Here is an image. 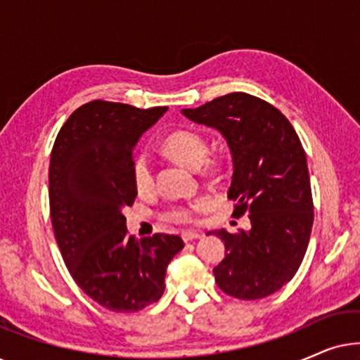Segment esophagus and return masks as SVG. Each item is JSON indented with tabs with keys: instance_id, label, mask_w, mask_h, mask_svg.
Here are the masks:
<instances>
[{
	"instance_id": "esophagus-1",
	"label": "esophagus",
	"mask_w": 360,
	"mask_h": 360,
	"mask_svg": "<svg viewBox=\"0 0 360 360\" xmlns=\"http://www.w3.org/2000/svg\"><path fill=\"white\" fill-rule=\"evenodd\" d=\"M181 239L185 240V243H190V240H195L198 239L201 233H198V231H181Z\"/></svg>"
}]
</instances>
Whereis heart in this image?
Wrapping results in <instances>:
<instances>
[{"label": "heart", "instance_id": "1", "mask_svg": "<svg viewBox=\"0 0 360 360\" xmlns=\"http://www.w3.org/2000/svg\"><path fill=\"white\" fill-rule=\"evenodd\" d=\"M164 152L167 155H170L172 159L180 162L186 167L196 169L201 167L203 174L211 175L221 170L223 167V160L216 159V157L208 155L210 146L205 136H201L200 132L190 131V129H179L170 132L169 136L164 139ZM131 179L132 185H134L136 191L139 195H149L155 190V170L152 165L150 157L146 152L137 154L132 159L131 164ZM211 203L210 196H200L191 203H175L167 206V208L160 213V218L167 221V223L174 224H186L191 223L195 219V210L203 208Z\"/></svg>", "mask_w": 360, "mask_h": 360}]
</instances>
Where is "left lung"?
<instances>
[{"instance_id": "left-lung-1", "label": "left lung", "mask_w": 360, "mask_h": 360, "mask_svg": "<svg viewBox=\"0 0 360 360\" xmlns=\"http://www.w3.org/2000/svg\"><path fill=\"white\" fill-rule=\"evenodd\" d=\"M184 115L223 132L234 164L233 214L250 219L249 231H216L226 244L224 259L213 269L216 283L239 300L278 292L303 262L314 218L307 155L297 131L278 108L243 91Z\"/></svg>"}]
</instances>
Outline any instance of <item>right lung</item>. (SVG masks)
<instances>
[{"label":"right lung","instance_id":"right-lung-1","mask_svg":"<svg viewBox=\"0 0 360 360\" xmlns=\"http://www.w3.org/2000/svg\"><path fill=\"white\" fill-rule=\"evenodd\" d=\"M167 111L95 100L58 131L49 167V203L56 240L68 272L98 304L134 313L159 302L179 236L136 240L122 210L134 205L131 164L144 131Z\"/></svg>","mask_w":360,"mask_h":360}]
</instances>
